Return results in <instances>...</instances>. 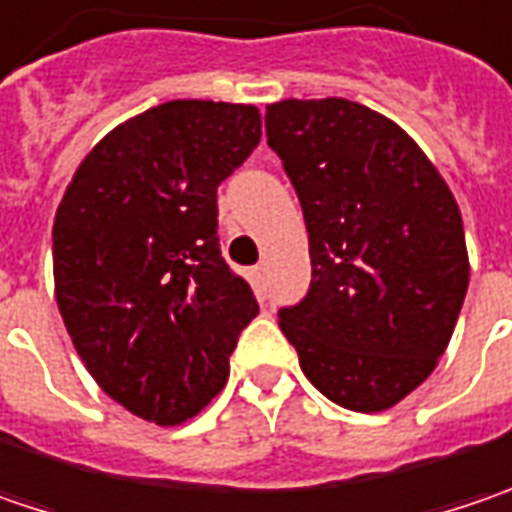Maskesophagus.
Returning <instances> with one entry per match:
<instances>
[{
	"label": "esophagus",
	"mask_w": 512,
	"mask_h": 512,
	"mask_svg": "<svg viewBox=\"0 0 512 512\" xmlns=\"http://www.w3.org/2000/svg\"><path fill=\"white\" fill-rule=\"evenodd\" d=\"M250 276H253V288H256L259 294H265V291H268V265H265V262L256 265V268L250 270Z\"/></svg>",
	"instance_id": "esophagus-1"
}]
</instances>
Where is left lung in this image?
Here are the masks:
<instances>
[{"label":"left lung","instance_id":"8db88e82","mask_svg":"<svg viewBox=\"0 0 512 512\" xmlns=\"http://www.w3.org/2000/svg\"><path fill=\"white\" fill-rule=\"evenodd\" d=\"M265 129L311 253V288L279 328L328 400L383 412L438 366L467 296L455 195L395 120L354 100L270 103Z\"/></svg>","mask_w":512,"mask_h":512}]
</instances>
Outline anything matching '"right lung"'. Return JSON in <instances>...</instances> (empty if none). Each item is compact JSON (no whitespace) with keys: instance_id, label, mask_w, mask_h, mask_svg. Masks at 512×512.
<instances>
[{"instance_id":"right-lung-1","label":"right lung","mask_w":512,"mask_h":512,"mask_svg":"<svg viewBox=\"0 0 512 512\" xmlns=\"http://www.w3.org/2000/svg\"><path fill=\"white\" fill-rule=\"evenodd\" d=\"M262 138L256 106L169 100L115 126L54 218V291L106 395L158 426L224 389L259 302L218 250V184Z\"/></svg>"}]
</instances>
